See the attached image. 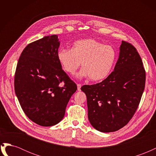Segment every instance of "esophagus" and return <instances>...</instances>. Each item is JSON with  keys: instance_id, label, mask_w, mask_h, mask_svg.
Returning a JSON list of instances; mask_svg holds the SVG:
<instances>
[{"instance_id": "esophagus-1", "label": "esophagus", "mask_w": 156, "mask_h": 156, "mask_svg": "<svg viewBox=\"0 0 156 156\" xmlns=\"http://www.w3.org/2000/svg\"><path fill=\"white\" fill-rule=\"evenodd\" d=\"M77 90H78V91H80V90H81V84H77Z\"/></svg>"}]
</instances>
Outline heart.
I'll return each instance as SVG.
<instances>
[{"mask_svg": "<svg viewBox=\"0 0 156 156\" xmlns=\"http://www.w3.org/2000/svg\"><path fill=\"white\" fill-rule=\"evenodd\" d=\"M116 51L111 45H103L93 38L75 41L72 49L60 48L57 51V58L63 69L73 75L81 66L83 69L78 77H89L93 81L106 78L114 66Z\"/></svg>", "mask_w": 156, "mask_h": 156, "instance_id": "b5f03b06", "label": "heart"}]
</instances>
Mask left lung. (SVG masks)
<instances>
[{"label": "left lung", "mask_w": 156, "mask_h": 156, "mask_svg": "<svg viewBox=\"0 0 156 156\" xmlns=\"http://www.w3.org/2000/svg\"><path fill=\"white\" fill-rule=\"evenodd\" d=\"M145 81L146 72L137 51L122 41L114 71L102 82L81 87L87 96L91 125L104 133L125 126L137 109Z\"/></svg>", "instance_id": "obj_1"}]
</instances>
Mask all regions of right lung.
<instances>
[{
    "label": "right lung",
    "instance_id": "obj_1",
    "mask_svg": "<svg viewBox=\"0 0 156 156\" xmlns=\"http://www.w3.org/2000/svg\"><path fill=\"white\" fill-rule=\"evenodd\" d=\"M58 40L55 34L27 45L15 73L14 88L22 109L41 126H52L62 120L77 89L57 58Z\"/></svg>",
    "mask_w": 156,
    "mask_h": 156
}]
</instances>
